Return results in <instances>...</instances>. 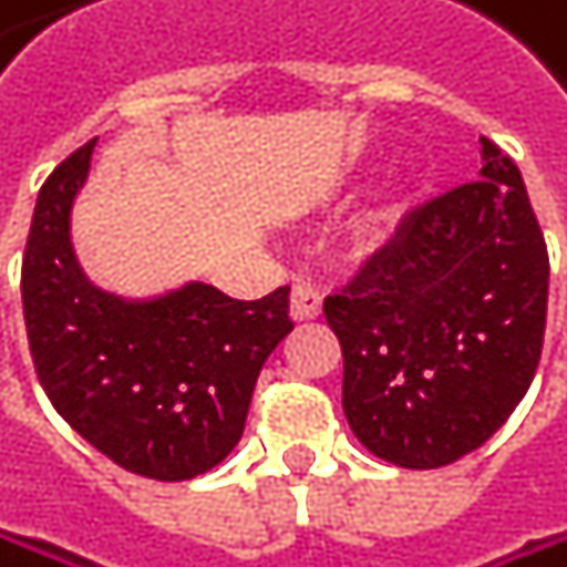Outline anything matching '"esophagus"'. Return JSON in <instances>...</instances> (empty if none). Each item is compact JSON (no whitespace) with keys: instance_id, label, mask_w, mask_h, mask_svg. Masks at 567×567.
Returning a JSON list of instances; mask_svg holds the SVG:
<instances>
[{"instance_id":"34e87169","label":"esophagus","mask_w":567,"mask_h":567,"mask_svg":"<svg viewBox=\"0 0 567 567\" xmlns=\"http://www.w3.org/2000/svg\"><path fill=\"white\" fill-rule=\"evenodd\" d=\"M318 315H321V293H318V287L297 280L290 287V318L293 321H315Z\"/></svg>"}]
</instances>
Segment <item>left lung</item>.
Masks as SVG:
<instances>
[{
    "label": "left lung",
    "instance_id": "obj_1",
    "mask_svg": "<svg viewBox=\"0 0 567 567\" xmlns=\"http://www.w3.org/2000/svg\"><path fill=\"white\" fill-rule=\"evenodd\" d=\"M480 178L405 216L324 300L341 405L364 450L436 470L484 446L524 399L545 344L548 246L517 165L480 137Z\"/></svg>",
    "mask_w": 567,
    "mask_h": 567
}]
</instances>
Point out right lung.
<instances>
[{"label": "right lung", "mask_w": 567, "mask_h": 567, "mask_svg": "<svg viewBox=\"0 0 567 567\" xmlns=\"http://www.w3.org/2000/svg\"><path fill=\"white\" fill-rule=\"evenodd\" d=\"M97 137L43 182L22 252V315L43 392L117 466L192 480L243 436L252 385L293 331L290 287L233 300L192 280L148 300L101 290L80 270L70 213Z\"/></svg>", "instance_id": "1"}]
</instances>
